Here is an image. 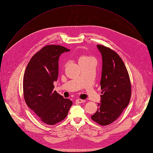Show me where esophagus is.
Instances as JSON below:
<instances>
[{
	"instance_id": "34e87169",
	"label": "esophagus",
	"mask_w": 153,
	"mask_h": 153,
	"mask_svg": "<svg viewBox=\"0 0 153 153\" xmlns=\"http://www.w3.org/2000/svg\"><path fill=\"white\" fill-rule=\"evenodd\" d=\"M76 102H77V103H84V102H85V100H82V99H77V100H76Z\"/></svg>"
}]
</instances>
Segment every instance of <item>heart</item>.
<instances>
[{"label":"heart","mask_w":153,"mask_h":153,"mask_svg":"<svg viewBox=\"0 0 153 153\" xmlns=\"http://www.w3.org/2000/svg\"><path fill=\"white\" fill-rule=\"evenodd\" d=\"M93 58L92 57H90V56H88L87 55H82L81 57L79 58V62H81V61H88L90 59H92Z\"/></svg>","instance_id":"1"}]
</instances>
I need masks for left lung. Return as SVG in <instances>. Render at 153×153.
Segmentation results:
<instances>
[{
    "instance_id": "8db88e82",
    "label": "left lung",
    "mask_w": 153,
    "mask_h": 153,
    "mask_svg": "<svg viewBox=\"0 0 153 153\" xmlns=\"http://www.w3.org/2000/svg\"><path fill=\"white\" fill-rule=\"evenodd\" d=\"M97 46L102 58V95L99 108L91 118L98 124L106 126L115 122L128 106L131 85L128 71L120 56L108 47L101 45Z\"/></svg>"
}]
</instances>
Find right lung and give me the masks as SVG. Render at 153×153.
I'll use <instances>...</instances> for the list:
<instances>
[{"mask_svg":"<svg viewBox=\"0 0 153 153\" xmlns=\"http://www.w3.org/2000/svg\"><path fill=\"white\" fill-rule=\"evenodd\" d=\"M70 50L60 45H46L33 55L24 74L23 90L28 107L47 125L65 118L72 102L54 91L58 77L60 55Z\"/></svg>","mask_w":153,"mask_h":153,"instance_id":"1","label":"right lung"}]
</instances>
